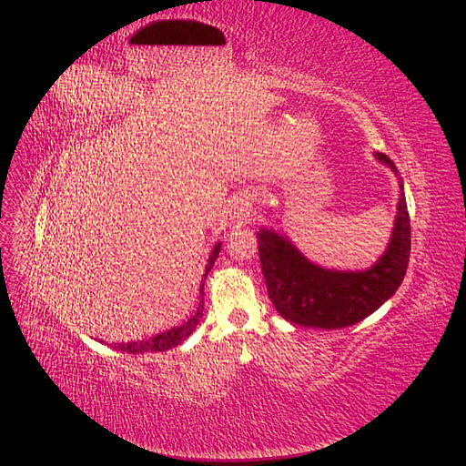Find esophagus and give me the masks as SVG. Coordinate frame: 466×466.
Returning a JSON list of instances; mask_svg holds the SVG:
<instances>
[{
    "instance_id": "obj_1",
    "label": "esophagus",
    "mask_w": 466,
    "mask_h": 466,
    "mask_svg": "<svg viewBox=\"0 0 466 466\" xmlns=\"http://www.w3.org/2000/svg\"><path fill=\"white\" fill-rule=\"evenodd\" d=\"M250 212H252V207L248 201H244V199H235L229 205V218L233 222H238V224L246 222L250 218Z\"/></svg>"
}]
</instances>
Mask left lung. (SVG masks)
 <instances>
[{
  "instance_id": "8db88e82",
  "label": "left lung",
  "mask_w": 466,
  "mask_h": 466,
  "mask_svg": "<svg viewBox=\"0 0 466 466\" xmlns=\"http://www.w3.org/2000/svg\"><path fill=\"white\" fill-rule=\"evenodd\" d=\"M374 157L397 173L386 154L374 152ZM399 187L395 228L388 248L365 270L323 268L300 254L288 237L265 228L258 231L268 299L284 319L318 329H340L365 319L393 297L410 259V216L402 182Z\"/></svg>"
}]
</instances>
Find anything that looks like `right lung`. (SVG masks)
Here are the masks:
<instances>
[{
    "label": "right lung",
    "mask_w": 466,
    "mask_h": 466,
    "mask_svg": "<svg viewBox=\"0 0 466 466\" xmlns=\"http://www.w3.org/2000/svg\"><path fill=\"white\" fill-rule=\"evenodd\" d=\"M220 250H222V242H216L210 256H208L203 279H207V275L210 272V268H212L218 254H220ZM203 300H205V280L199 286V307H198V310L194 314L189 316L187 321H184L178 327H173V329H169L166 333H159V335H156V337H152L148 340H137V342H127V344H115V350L127 351V353H145V351H166V350L177 348L191 333H194V329L199 325V319L203 316Z\"/></svg>",
    "instance_id": "right-lung-1"
}]
</instances>
